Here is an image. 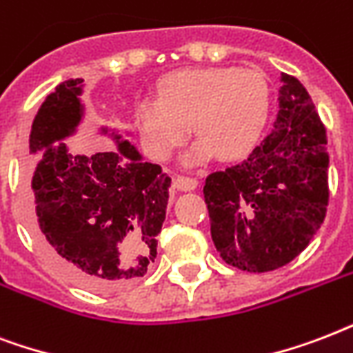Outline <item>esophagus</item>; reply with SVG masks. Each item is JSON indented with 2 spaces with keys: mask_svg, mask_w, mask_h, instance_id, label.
<instances>
[{
  "mask_svg": "<svg viewBox=\"0 0 353 353\" xmlns=\"http://www.w3.org/2000/svg\"><path fill=\"white\" fill-rule=\"evenodd\" d=\"M173 185L180 191H191V190H195L196 185H199V182H196V179H191V176L179 174V176L173 180Z\"/></svg>",
  "mask_w": 353,
  "mask_h": 353,
  "instance_id": "obj_1",
  "label": "esophagus"
}]
</instances>
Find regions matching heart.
Returning a JSON list of instances; mask_svg holds the SVG:
<instances>
[{
    "mask_svg": "<svg viewBox=\"0 0 353 353\" xmlns=\"http://www.w3.org/2000/svg\"><path fill=\"white\" fill-rule=\"evenodd\" d=\"M270 110V88L256 70L204 68L163 79L158 99L141 101L138 125L143 145L154 158L171 157L190 127L201 141L191 151L195 162L217 154L245 157L263 132Z\"/></svg>",
    "mask_w": 353,
    "mask_h": 353,
    "instance_id": "obj_1",
    "label": "heart"
}]
</instances>
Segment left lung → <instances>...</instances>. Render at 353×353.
Wrapping results in <instances>:
<instances>
[{"label": "left lung", "instance_id": "1", "mask_svg": "<svg viewBox=\"0 0 353 353\" xmlns=\"http://www.w3.org/2000/svg\"><path fill=\"white\" fill-rule=\"evenodd\" d=\"M326 128L299 79L281 73L272 132L243 162L208 174L212 239L226 263L269 272L293 261L326 217Z\"/></svg>", "mask_w": 353, "mask_h": 353}]
</instances>
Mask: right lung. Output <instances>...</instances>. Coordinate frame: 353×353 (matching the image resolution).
Here are the masks:
<instances>
[{
  "instance_id": "1",
  "label": "right lung",
  "mask_w": 353,
  "mask_h": 353,
  "mask_svg": "<svg viewBox=\"0 0 353 353\" xmlns=\"http://www.w3.org/2000/svg\"><path fill=\"white\" fill-rule=\"evenodd\" d=\"M81 92L83 79L60 83L32 121L31 230L64 278L90 291H116L157 258L171 179L119 136L114 152L68 151L62 139L83 119Z\"/></svg>"
}]
</instances>
